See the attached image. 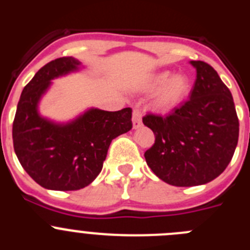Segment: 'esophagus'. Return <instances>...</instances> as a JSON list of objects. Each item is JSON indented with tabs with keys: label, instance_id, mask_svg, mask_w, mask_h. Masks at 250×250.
I'll use <instances>...</instances> for the list:
<instances>
[{
	"label": "esophagus",
	"instance_id": "34e87169",
	"mask_svg": "<svg viewBox=\"0 0 250 250\" xmlns=\"http://www.w3.org/2000/svg\"><path fill=\"white\" fill-rule=\"evenodd\" d=\"M141 123H143V114L140 110L135 109L132 111V127L138 129L141 126Z\"/></svg>",
	"mask_w": 250,
	"mask_h": 250
}]
</instances>
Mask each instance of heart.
<instances>
[{
  "instance_id": "heart-1",
  "label": "heart",
  "mask_w": 250,
  "mask_h": 250,
  "mask_svg": "<svg viewBox=\"0 0 250 250\" xmlns=\"http://www.w3.org/2000/svg\"><path fill=\"white\" fill-rule=\"evenodd\" d=\"M144 90L152 92L158 90L154 99V105L161 111H170L182 105L190 95V77L184 74L173 75L171 71H158L150 75L144 83Z\"/></svg>"
}]
</instances>
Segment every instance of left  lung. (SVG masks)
Returning <instances> with one entry per match:
<instances>
[{
    "instance_id": "left-lung-1",
    "label": "left lung",
    "mask_w": 250,
    "mask_h": 250,
    "mask_svg": "<svg viewBox=\"0 0 250 250\" xmlns=\"http://www.w3.org/2000/svg\"><path fill=\"white\" fill-rule=\"evenodd\" d=\"M190 65L196 70L190 100L164 118H143L155 135L144 154L147 167L174 187L203 185L218 178L230 163L239 136L233 96L218 72L204 61Z\"/></svg>"
}]
</instances>
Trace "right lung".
<instances>
[{
  "instance_id": "right-lung-1",
  "label": "right lung",
  "mask_w": 250,
  "mask_h": 250,
  "mask_svg": "<svg viewBox=\"0 0 250 250\" xmlns=\"http://www.w3.org/2000/svg\"><path fill=\"white\" fill-rule=\"evenodd\" d=\"M81 68L72 56L46 63L25 86L17 104L13 149L26 173L50 190H79L91 184L103 169L112 139L132 127L130 107L119 111L90 107L66 123L40 114V101L52 80Z\"/></svg>"
}]
</instances>
